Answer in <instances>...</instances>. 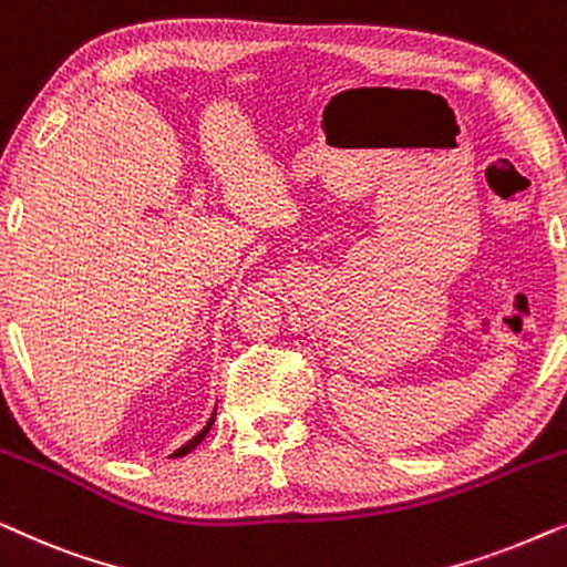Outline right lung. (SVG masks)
Returning a JSON list of instances; mask_svg holds the SVG:
<instances>
[{"mask_svg": "<svg viewBox=\"0 0 567 567\" xmlns=\"http://www.w3.org/2000/svg\"><path fill=\"white\" fill-rule=\"evenodd\" d=\"M214 417H216V408H214V413H212V417H208V423L204 425V429H200V431L196 433V436H193V439L188 441V444H183L181 449H177V452H175V454H169V456H185V454H190V452H193V449H196V446L200 444V441H204V439H206V433H208V431H212V425H214Z\"/></svg>", "mask_w": 567, "mask_h": 567, "instance_id": "obj_1", "label": "right lung"}]
</instances>
